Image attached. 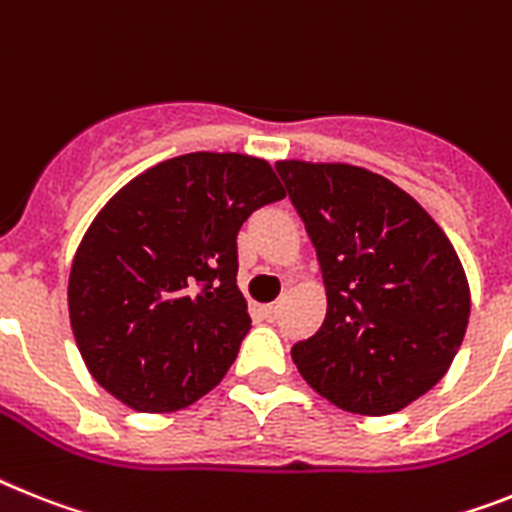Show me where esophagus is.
I'll list each match as a JSON object with an SVG mask.
<instances>
[{"label": "esophagus", "mask_w": 512, "mask_h": 512, "mask_svg": "<svg viewBox=\"0 0 512 512\" xmlns=\"http://www.w3.org/2000/svg\"><path fill=\"white\" fill-rule=\"evenodd\" d=\"M260 312H263L265 320H276V317H278V304H265V307H260Z\"/></svg>", "instance_id": "1"}]
</instances>
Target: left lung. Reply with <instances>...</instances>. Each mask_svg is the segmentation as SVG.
<instances>
[{
  "label": "left lung",
  "instance_id": "1",
  "mask_svg": "<svg viewBox=\"0 0 512 512\" xmlns=\"http://www.w3.org/2000/svg\"><path fill=\"white\" fill-rule=\"evenodd\" d=\"M315 244L328 312L294 343L299 375L351 414L406 409L445 377L471 294L445 231L409 192L349 163L278 161Z\"/></svg>",
  "mask_w": 512,
  "mask_h": 512
}]
</instances>
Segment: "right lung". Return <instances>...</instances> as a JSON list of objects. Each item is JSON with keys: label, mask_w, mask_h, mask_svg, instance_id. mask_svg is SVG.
I'll return each instance as SVG.
<instances>
[{"label": "right lung", "mask_w": 512, "mask_h": 512, "mask_svg": "<svg viewBox=\"0 0 512 512\" xmlns=\"http://www.w3.org/2000/svg\"><path fill=\"white\" fill-rule=\"evenodd\" d=\"M283 197L263 158L203 150L143 171L103 205L67 286L77 349L103 390L161 414L216 388L252 322L236 234Z\"/></svg>", "instance_id": "add662e5"}]
</instances>
